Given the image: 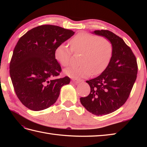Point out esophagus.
Returning a JSON list of instances; mask_svg holds the SVG:
<instances>
[{"mask_svg":"<svg viewBox=\"0 0 147 147\" xmlns=\"http://www.w3.org/2000/svg\"><path fill=\"white\" fill-rule=\"evenodd\" d=\"M73 82L74 83L78 84V83L83 82L84 80H73Z\"/></svg>","mask_w":147,"mask_h":147,"instance_id":"esophagus-1","label":"esophagus"}]
</instances>
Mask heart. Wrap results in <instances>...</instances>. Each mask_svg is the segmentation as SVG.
<instances>
[{
    "label": "heart",
    "instance_id": "1",
    "mask_svg": "<svg viewBox=\"0 0 147 147\" xmlns=\"http://www.w3.org/2000/svg\"><path fill=\"white\" fill-rule=\"evenodd\" d=\"M74 54H81L78 67H70L64 74L72 78L88 77L93 73H102L110 63L113 54V46L107 38L88 33L82 32L74 36L69 42ZM71 52L66 46L61 44L56 47L54 56L62 66L66 67L70 62Z\"/></svg>",
    "mask_w": 147,
    "mask_h": 147
}]
</instances>
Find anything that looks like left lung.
Returning <instances> with one entry per match:
<instances>
[{
  "label": "left lung",
  "mask_w": 147,
  "mask_h": 147,
  "mask_svg": "<svg viewBox=\"0 0 147 147\" xmlns=\"http://www.w3.org/2000/svg\"><path fill=\"white\" fill-rule=\"evenodd\" d=\"M96 35L107 38L113 46V54L107 69L94 79L86 81L90 93L80 102L96 115L112 113L124 104L135 83L138 65L131 49L119 36L109 30H95Z\"/></svg>",
  "instance_id": "left-lung-1"
}]
</instances>
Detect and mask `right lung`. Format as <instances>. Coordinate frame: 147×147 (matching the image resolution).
Returning a JSON list of instances; mask_svg holds the SVG:
<instances>
[{
    "label": "right lung",
    "instance_id": "1",
    "mask_svg": "<svg viewBox=\"0 0 147 147\" xmlns=\"http://www.w3.org/2000/svg\"><path fill=\"white\" fill-rule=\"evenodd\" d=\"M63 28L45 24L34 28L19 40L10 62V76L21 102L30 110L38 111L57 100L62 86L70 78L55 79L61 72L56 60V47L74 35Z\"/></svg>",
    "mask_w": 147,
    "mask_h": 147
}]
</instances>
